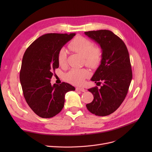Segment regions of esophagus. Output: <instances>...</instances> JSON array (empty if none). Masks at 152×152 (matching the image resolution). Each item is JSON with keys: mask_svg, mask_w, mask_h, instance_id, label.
I'll return each instance as SVG.
<instances>
[{"mask_svg": "<svg viewBox=\"0 0 152 152\" xmlns=\"http://www.w3.org/2000/svg\"><path fill=\"white\" fill-rule=\"evenodd\" d=\"M76 90L77 91H82V92H85L86 91V89L84 88H83V87H76Z\"/></svg>", "mask_w": 152, "mask_h": 152, "instance_id": "esophagus-1", "label": "esophagus"}]
</instances>
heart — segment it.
Returning <instances> with one entry per match:
<instances>
[{"label":"heart","mask_w":152,"mask_h":152,"mask_svg":"<svg viewBox=\"0 0 152 152\" xmlns=\"http://www.w3.org/2000/svg\"><path fill=\"white\" fill-rule=\"evenodd\" d=\"M73 51L83 56L85 64L90 68L98 66L102 61L103 52L99 46H93V44L89 39L82 37H77L69 45ZM58 62L59 66H65L66 63V51L62 48L58 53ZM89 75L85 69H72L65 76V80L71 84L81 85Z\"/></svg>","instance_id":"heart-1"}]
</instances>
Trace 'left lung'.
I'll return each mask as SVG.
<instances>
[{
  "label": "left lung",
  "instance_id": "left-lung-1",
  "mask_svg": "<svg viewBox=\"0 0 152 152\" xmlns=\"http://www.w3.org/2000/svg\"><path fill=\"white\" fill-rule=\"evenodd\" d=\"M102 49L101 64L91 78L102 84L88 89L94 99L87 104L89 111L96 115L107 116L120 107L127 94L132 78L129 54L121 39L107 30L84 32Z\"/></svg>",
  "mask_w": 152,
  "mask_h": 152
}]
</instances>
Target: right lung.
Segmentation results:
<instances>
[{
  "label": "right lung",
  "instance_id": "1",
  "mask_svg": "<svg viewBox=\"0 0 152 152\" xmlns=\"http://www.w3.org/2000/svg\"><path fill=\"white\" fill-rule=\"evenodd\" d=\"M75 34H47L27 48L22 59L20 79L27 104L42 118H51L61 111L67 92L75 88L65 82L50 84L59 67L58 53Z\"/></svg>",
  "mask_w": 152,
  "mask_h": 152
}]
</instances>
